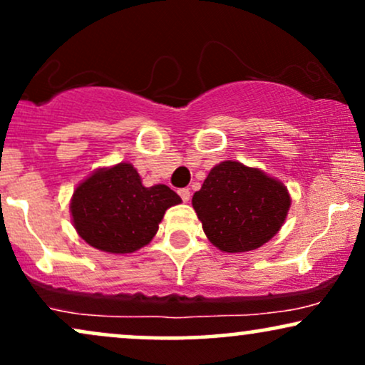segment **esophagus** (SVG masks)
I'll return each instance as SVG.
<instances>
[{"instance_id":"esophagus-1","label":"esophagus","mask_w":365,"mask_h":365,"mask_svg":"<svg viewBox=\"0 0 365 365\" xmlns=\"http://www.w3.org/2000/svg\"><path fill=\"white\" fill-rule=\"evenodd\" d=\"M178 195L182 197V200H183V202H188V200H190V190H188V188H180V190H178Z\"/></svg>"}]
</instances>
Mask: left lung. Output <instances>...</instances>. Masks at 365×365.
<instances>
[{"label":"left lung","mask_w":365,"mask_h":365,"mask_svg":"<svg viewBox=\"0 0 365 365\" xmlns=\"http://www.w3.org/2000/svg\"><path fill=\"white\" fill-rule=\"evenodd\" d=\"M289 204L283 183L230 160L212 168L192 198L209 241L225 252L252 251L269 241Z\"/></svg>","instance_id":"obj_1"}]
</instances>
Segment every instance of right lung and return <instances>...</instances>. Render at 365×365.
Masks as SVG:
<instances>
[{
  "label": "right lung",
  "instance_id": "obj_1",
  "mask_svg": "<svg viewBox=\"0 0 365 365\" xmlns=\"http://www.w3.org/2000/svg\"><path fill=\"white\" fill-rule=\"evenodd\" d=\"M182 202L167 185L143 187L133 165L119 163L92 173L73 192L71 212L79 236L110 255L146 246L168 207Z\"/></svg>",
  "mask_w": 365,
  "mask_h": 365
}]
</instances>
